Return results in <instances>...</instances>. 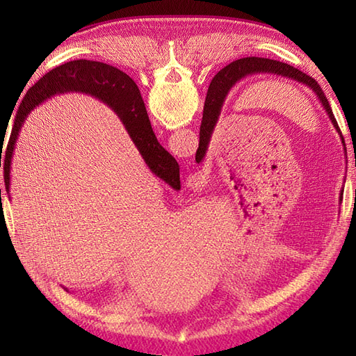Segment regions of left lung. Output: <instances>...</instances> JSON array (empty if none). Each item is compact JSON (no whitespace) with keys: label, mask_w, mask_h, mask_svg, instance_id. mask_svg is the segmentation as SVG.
Segmentation results:
<instances>
[{"label":"left lung","mask_w":356,"mask_h":356,"mask_svg":"<svg viewBox=\"0 0 356 356\" xmlns=\"http://www.w3.org/2000/svg\"><path fill=\"white\" fill-rule=\"evenodd\" d=\"M261 73H264V74L269 73V74H277V76L289 78L292 81H297V82H300V84H303V86L311 88L312 92L316 95V97L320 99L323 108L326 110L327 116L330 118L332 124H334V127L337 128V131L339 134V138H341V142L344 145L343 133H341V130H339L337 119L334 116V111H332L327 97L323 93V90L318 86V82L289 64L274 61V59L249 56V58L237 59V61H234L229 65H226L225 69H222L216 74L213 82H211L213 93H211L209 97H207L208 101L205 102V108H203V119H202V125H200V142H199L197 153H195V162L200 163L203 159H205L211 136H213L218 116H220L223 102L226 99V96H228V93L231 92V88L234 86H237L238 82L243 81L245 78L254 76V74H261ZM341 197H343V193L339 194V200H341Z\"/></svg>","instance_id":"obj_1"}]
</instances>
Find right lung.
I'll return each mask as SVG.
<instances>
[{
  "label": "right lung",
  "mask_w": 356,
  "mask_h": 356,
  "mask_svg": "<svg viewBox=\"0 0 356 356\" xmlns=\"http://www.w3.org/2000/svg\"><path fill=\"white\" fill-rule=\"evenodd\" d=\"M64 92H82L107 104L122 120L125 130L130 134L133 143L139 149L148 168L165 184H168L172 190H180L179 163L157 142L149 124L145 104H143L140 92L134 81L116 67L97 61L78 59V61L59 65L47 74H44L33 87L29 88L24 99L19 104L10 139L3 154V161L0 157V166L3 165L4 170L7 194H9L10 188V165L15 143H17L24 120L30 115V111L41 102L49 99L53 95Z\"/></svg>",
  "instance_id": "1"
}]
</instances>
